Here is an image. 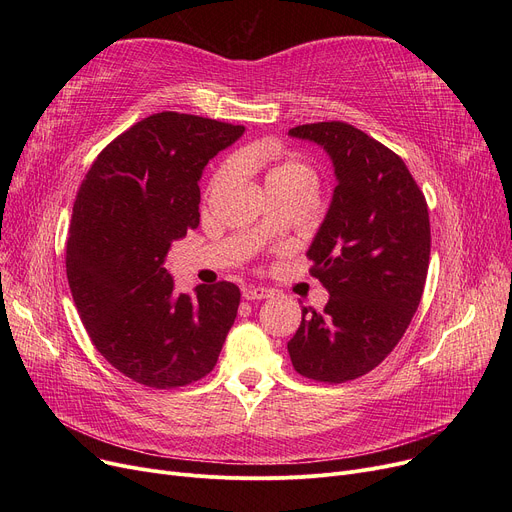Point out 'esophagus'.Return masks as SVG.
Masks as SVG:
<instances>
[{
  "label": "esophagus",
  "instance_id": "obj_1",
  "mask_svg": "<svg viewBox=\"0 0 512 512\" xmlns=\"http://www.w3.org/2000/svg\"><path fill=\"white\" fill-rule=\"evenodd\" d=\"M276 294L274 288H255V286H247L242 288V297L247 301H261V299H272Z\"/></svg>",
  "mask_w": 512,
  "mask_h": 512
}]
</instances>
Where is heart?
Returning a JSON list of instances; mask_svg holds the SVG:
<instances>
[{"mask_svg": "<svg viewBox=\"0 0 512 512\" xmlns=\"http://www.w3.org/2000/svg\"><path fill=\"white\" fill-rule=\"evenodd\" d=\"M257 159H259V153H253V151H245V153L240 155L242 164H251V161H257ZM234 168H236L234 161H228V164L218 174H215L213 184H222V182L230 180L232 174H234ZM265 182H267V186H272V184H288V182H309V184H315V174L305 164V161H301L299 157L282 155V157L272 159L270 170H267V176H265Z\"/></svg>", "mask_w": 512, "mask_h": 512, "instance_id": "b5f03b06", "label": "heart"}]
</instances>
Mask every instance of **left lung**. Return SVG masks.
I'll list each match as a JSON object with an SVG mask.
<instances>
[{"instance_id": "1", "label": "left lung", "mask_w": 512, "mask_h": 512, "mask_svg": "<svg viewBox=\"0 0 512 512\" xmlns=\"http://www.w3.org/2000/svg\"><path fill=\"white\" fill-rule=\"evenodd\" d=\"M330 155L336 188L307 257L330 292L324 311L303 307L288 342L292 367L342 384L378 367L407 332L429 265V213L394 151L346 122L288 130Z\"/></svg>"}]
</instances>
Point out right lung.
Returning <instances> with one entry per match:
<instances>
[{"mask_svg": "<svg viewBox=\"0 0 512 512\" xmlns=\"http://www.w3.org/2000/svg\"><path fill=\"white\" fill-rule=\"evenodd\" d=\"M245 132L191 114H153L107 145L72 207L66 276L97 351L126 378L166 390L218 363L240 290L232 282L176 292L172 242L199 226V180Z\"/></svg>", "mask_w": 512, "mask_h": 512, "instance_id": "add662e5", "label": "right lung"}]
</instances>
